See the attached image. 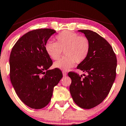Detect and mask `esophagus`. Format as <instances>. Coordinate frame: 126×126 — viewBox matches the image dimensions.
I'll use <instances>...</instances> for the list:
<instances>
[{
	"instance_id": "1",
	"label": "esophagus",
	"mask_w": 126,
	"mask_h": 126,
	"mask_svg": "<svg viewBox=\"0 0 126 126\" xmlns=\"http://www.w3.org/2000/svg\"><path fill=\"white\" fill-rule=\"evenodd\" d=\"M62 73H63V75L64 77H66L67 75V73L66 71H63V72H62Z\"/></svg>"
}]
</instances>
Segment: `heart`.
<instances>
[{"instance_id":"heart-1","label":"heart","mask_w":126,"mask_h":126,"mask_svg":"<svg viewBox=\"0 0 126 126\" xmlns=\"http://www.w3.org/2000/svg\"><path fill=\"white\" fill-rule=\"evenodd\" d=\"M57 42L48 41L45 49L50 58L57 60L64 51L65 56L55 62L53 67L58 69L68 71L77 63H80L88 56L90 44L88 38L79 36L77 33L64 31L56 36Z\"/></svg>"}]
</instances>
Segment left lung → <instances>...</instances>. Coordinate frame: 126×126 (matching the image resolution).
<instances>
[{"mask_svg": "<svg viewBox=\"0 0 126 126\" xmlns=\"http://www.w3.org/2000/svg\"><path fill=\"white\" fill-rule=\"evenodd\" d=\"M89 41L88 56L77 68L88 73L79 76L74 72L70 92L75 103L80 108L90 109L100 104L106 98L116 78L117 59L112 47L106 40L90 30H79Z\"/></svg>", "mask_w": 126, "mask_h": 126, "instance_id": "left-lung-1", "label": "left lung"}]
</instances>
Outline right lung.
<instances>
[{"label": "right lung", "mask_w": 126, "mask_h": 126, "mask_svg": "<svg viewBox=\"0 0 126 126\" xmlns=\"http://www.w3.org/2000/svg\"><path fill=\"white\" fill-rule=\"evenodd\" d=\"M51 29L29 32L16 41L10 56V80L20 100L30 108L41 109L51 100L54 87L63 77L58 68L48 70L52 61L45 49Z\"/></svg>", "instance_id": "right-lung-1"}]
</instances>
